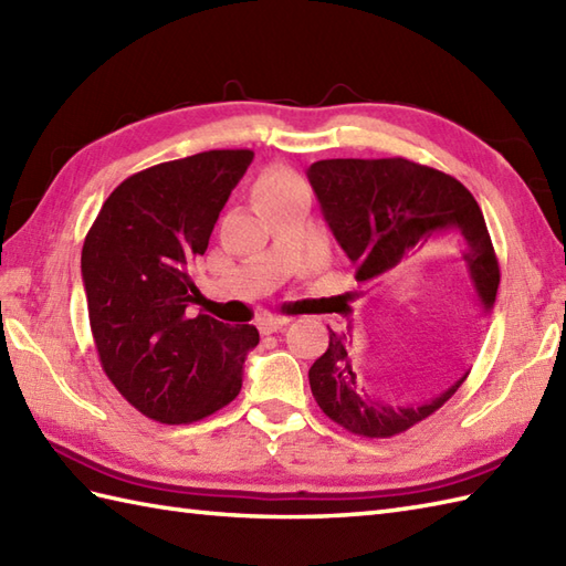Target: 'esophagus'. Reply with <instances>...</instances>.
Listing matches in <instances>:
<instances>
[{
  "instance_id": "esophagus-1",
  "label": "esophagus",
  "mask_w": 566,
  "mask_h": 566,
  "mask_svg": "<svg viewBox=\"0 0 566 566\" xmlns=\"http://www.w3.org/2000/svg\"><path fill=\"white\" fill-rule=\"evenodd\" d=\"M284 326H286V318H276V316H264V318H260V323H258V328H260L262 335L276 333V331H282Z\"/></svg>"
}]
</instances>
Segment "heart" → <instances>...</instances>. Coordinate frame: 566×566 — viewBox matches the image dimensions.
Wrapping results in <instances>:
<instances>
[{
  "label": "heart",
  "mask_w": 566,
  "mask_h": 566,
  "mask_svg": "<svg viewBox=\"0 0 566 566\" xmlns=\"http://www.w3.org/2000/svg\"><path fill=\"white\" fill-rule=\"evenodd\" d=\"M302 189H306L304 182L290 170V167L272 165L258 175L255 185H252V199H255V203H262V201L282 199Z\"/></svg>",
  "instance_id": "heart-1"
}]
</instances>
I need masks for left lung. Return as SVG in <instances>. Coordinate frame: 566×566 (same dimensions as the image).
Here are the masks:
<instances>
[{
  "label": "left lung",
  "mask_w": 566,
  "mask_h": 566,
  "mask_svg": "<svg viewBox=\"0 0 566 566\" xmlns=\"http://www.w3.org/2000/svg\"><path fill=\"white\" fill-rule=\"evenodd\" d=\"M306 175L357 282H389L457 248L479 302L484 311L494 308L499 260L484 213L460 179L406 158L318 160ZM350 345V333L328 328V347L311 365L308 384L321 411L359 438L406 432L450 401L467 379L423 403H384L359 384Z\"/></svg>",
  "instance_id": "8db88e82"
}]
</instances>
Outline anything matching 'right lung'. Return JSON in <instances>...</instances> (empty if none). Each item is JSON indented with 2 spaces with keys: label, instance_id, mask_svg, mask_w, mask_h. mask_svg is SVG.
Here are the masks:
<instances>
[{
  "label": "right lung",
  "instance_id": "1",
  "mask_svg": "<svg viewBox=\"0 0 566 566\" xmlns=\"http://www.w3.org/2000/svg\"><path fill=\"white\" fill-rule=\"evenodd\" d=\"M252 150H207L126 177L82 245L90 328L102 369L158 423L182 426L231 403L255 326L189 318L195 260L252 163Z\"/></svg>",
  "mask_w": 566,
  "mask_h": 566
}]
</instances>
